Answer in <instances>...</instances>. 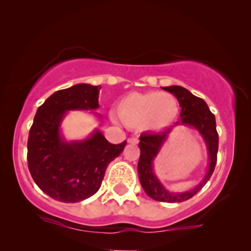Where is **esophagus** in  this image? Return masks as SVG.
Returning <instances> with one entry per match:
<instances>
[{
    "label": "esophagus",
    "mask_w": 251,
    "mask_h": 251,
    "mask_svg": "<svg viewBox=\"0 0 251 251\" xmlns=\"http://www.w3.org/2000/svg\"><path fill=\"white\" fill-rule=\"evenodd\" d=\"M138 142H139V140L137 139V138H129L128 139V143L129 144H132V145H137V144H138Z\"/></svg>",
    "instance_id": "esophagus-1"
}]
</instances>
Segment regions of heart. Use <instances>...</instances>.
<instances>
[{
	"label": "heart",
	"instance_id": "b5f03b06",
	"mask_svg": "<svg viewBox=\"0 0 251 251\" xmlns=\"http://www.w3.org/2000/svg\"><path fill=\"white\" fill-rule=\"evenodd\" d=\"M178 109L176 98L167 92H130L119 100L116 114L129 128L162 130L176 120Z\"/></svg>",
	"mask_w": 251,
	"mask_h": 251
}]
</instances>
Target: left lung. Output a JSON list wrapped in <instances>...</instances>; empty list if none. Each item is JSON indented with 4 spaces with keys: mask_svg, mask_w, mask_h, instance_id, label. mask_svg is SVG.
<instances>
[{
    "mask_svg": "<svg viewBox=\"0 0 251 251\" xmlns=\"http://www.w3.org/2000/svg\"><path fill=\"white\" fill-rule=\"evenodd\" d=\"M163 90L173 94L180 106V119L173 126L157 133H142L139 137L140 156L138 161V176L140 184L146 194L153 200L175 203L186 201L194 197L210 179L217 162L218 152V133L216 130V119L209 109L203 99L197 97L187 89L180 85L163 87ZM178 125L192 126L198 129L204 138L208 150L209 164L205 177L197 187L183 192H171L167 190L153 174V160L166 141L167 136Z\"/></svg>",
    "mask_w": 251,
    "mask_h": 251,
    "instance_id": "obj_1",
    "label": "left lung"
}]
</instances>
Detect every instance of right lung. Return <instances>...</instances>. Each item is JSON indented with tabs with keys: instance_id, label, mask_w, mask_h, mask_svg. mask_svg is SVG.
Listing matches in <instances>:
<instances>
[{
	"instance_id": "1",
	"label": "right lung",
	"mask_w": 251,
	"mask_h": 251,
	"mask_svg": "<svg viewBox=\"0 0 251 251\" xmlns=\"http://www.w3.org/2000/svg\"><path fill=\"white\" fill-rule=\"evenodd\" d=\"M99 90L100 85L75 84L56 91L37 108L27 143L28 169L37 186L54 200L75 203L92 197L106 168L125 150L126 140L111 144L98 129L82 140L68 142L61 135L68 111L99 107Z\"/></svg>"
}]
</instances>
